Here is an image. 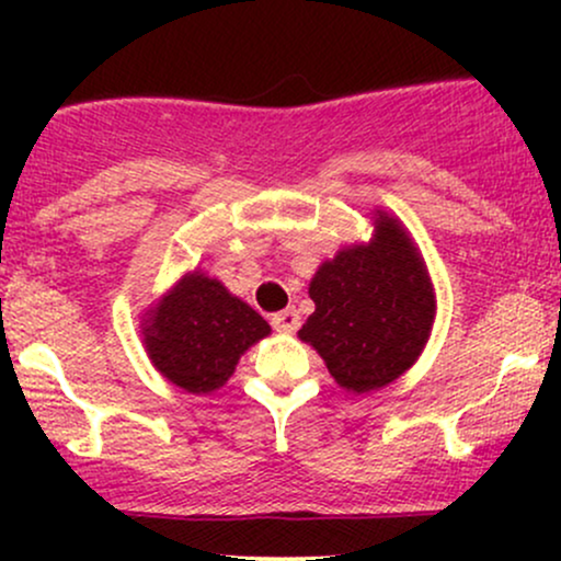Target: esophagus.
I'll return each instance as SVG.
<instances>
[{
    "label": "esophagus",
    "instance_id": "esophagus-1",
    "mask_svg": "<svg viewBox=\"0 0 561 561\" xmlns=\"http://www.w3.org/2000/svg\"><path fill=\"white\" fill-rule=\"evenodd\" d=\"M272 327L276 332H295L300 327V317L295 308H285V311L274 313L272 317Z\"/></svg>",
    "mask_w": 561,
    "mask_h": 561
}]
</instances>
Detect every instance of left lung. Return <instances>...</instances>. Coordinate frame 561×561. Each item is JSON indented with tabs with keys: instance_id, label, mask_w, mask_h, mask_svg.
I'll return each instance as SVG.
<instances>
[{
	"instance_id": "obj_1",
	"label": "left lung",
	"mask_w": 561,
	"mask_h": 561,
	"mask_svg": "<svg viewBox=\"0 0 561 561\" xmlns=\"http://www.w3.org/2000/svg\"><path fill=\"white\" fill-rule=\"evenodd\" d=\"M317 311L300 340L340 388L369 392L403 375L427 343L435 295L427 268L396 218L379 216L375 242L347 248L313 276Z\"/></svg>"
}]
</instances>
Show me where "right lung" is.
<instances>
[{
    "mask_svg": "<svg viewBox=\"0 0 561 561\" xmlns=\"http://www.w3.org/2000/svg\"><path fill=\"white\" fill-rule=\"evenodd\" d=\"M272 332L221 282L190 274L160 300L145 327V345L163 377L186 392H214L250 345Z\"/></svg>",
    "mask_w": 561,
    "mask_h": 561,
    "instance_id": "add662e5",
    "label": "right lung"
}]
</instances>
